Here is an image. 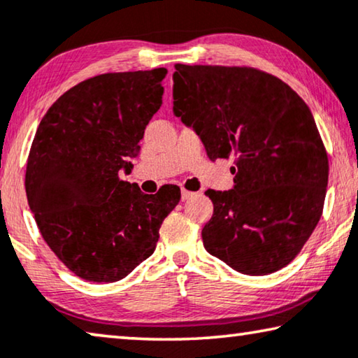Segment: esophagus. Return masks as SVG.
<instances>
[{
  "label": "esophagus",
  "mask_w": 358,
  "mask_h": 358,
  "mask_svg": "<svg viewBox=\"0 0 358 358\" xmlns=\"http://www.w3.org/2000/svg\"><path fill=\"white\" fill-rule=\"evenodd\" d=\"M180 195H182V200L185 201V200H189V199H192V196H194L195 194H194V192H190V190H187V189H182V192H180Z\"/></svg>",
  "instance_id": "obj_1"
}]
</instances>
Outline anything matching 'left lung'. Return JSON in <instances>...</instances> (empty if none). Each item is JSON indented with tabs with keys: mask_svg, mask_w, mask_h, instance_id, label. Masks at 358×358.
<instances>
[{
	"mask_svg": "<svg viewBox=\"0 0 358 358\" xmlns=\"http://www.w3.org/2000/svg\"><path fill=\"white\" fill-rule=\"evenodd\" d=\"M174 115L210 159L234 157V189L206 190V252L263 276L289 265L323 213L329 163L312 111L286 82L247 66L176 64Z\"/></svg>",
	"mask_w": 358,
	"mask_h": 358,
	"instance_id": "obj_1",
	"label": "left lung"
}]
</instances>
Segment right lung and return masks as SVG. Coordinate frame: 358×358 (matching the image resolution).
Wrapping results in <instances>:
<instances>
[{"mask_svg":"<svg viewBox=\"0 0 358 358\" xmlns=\"http://www.w3.org/2000/svg\"><path fill=\"white\" fill-rule=\"evenodd\" d=\"M168 71L108 72L63 93L30 147L25 194L43 241L76 276L115 282L152 255L159 227L180 200L119 178L163 103Z\"/></svg>","mask_w":358,"mask_h":358,"instance_id":"add662e5","label":"right lung"}]
</instances>
